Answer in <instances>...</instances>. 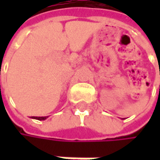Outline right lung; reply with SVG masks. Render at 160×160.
<instances>
[{
	"label": "right lung",
	"instance_id": "add662e5",
	"mask_svg": "<svg viewBox=\"0 0 160 160\" xmlns=\"http://www.w3.org/2000/svg\"><path fill=\"white\" fill-rule=\"evenodd\" d=\"M33 118H36V119H39V120H44L47 118V117H33Z\"/></svg>",
	"mask_w": 160,
	"mask_h": 160
}]
</instances>
